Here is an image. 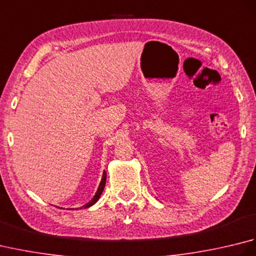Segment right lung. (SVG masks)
I'll return each instance as SVG.
<instances>
[{"label": "right lung", "instance_id": "1", "mask_svg": "<svg viewBox=\"0 0 256 256\" xmlns=\"http://www.w3.org/2000/svg\"><path fill=\"white\" fill-rule=\"evenodd\" d=\"M106 172H103V176H102V179H101L100 186H99V188H98V190H96V194H94V199H92V200L90 201V202H88V204H86V206H84V208H88V206H91L92 204H94L98 200H99L100 196H101V194H102V192H103V189H104V186H106Z\"/></svg>", "mask_w": 256, "mask_h": 256}]
</instances>
